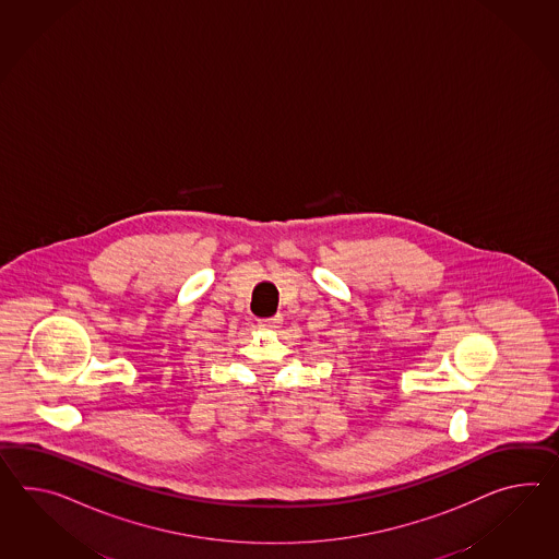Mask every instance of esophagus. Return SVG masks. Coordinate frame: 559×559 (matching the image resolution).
Listing matches in <instances>:
<instances>
[{
    "instance_id": "esophagus-1",
    "label": "esophagus",
    "mask_w": 559,
    "mask_h": 559,
    "mask_svg": "<svg viewBox=\"0 0 559 559\" xmlns=\"http://www.w3.org/2000/svg\"><path fill=\"white\" fill-rule=\"evenodd\" d=\"M281 321H283V319L276 314V317H269V319H260L259 325L260 328L273 329L278 328Z\"/></svg>"
}]
</instances>
